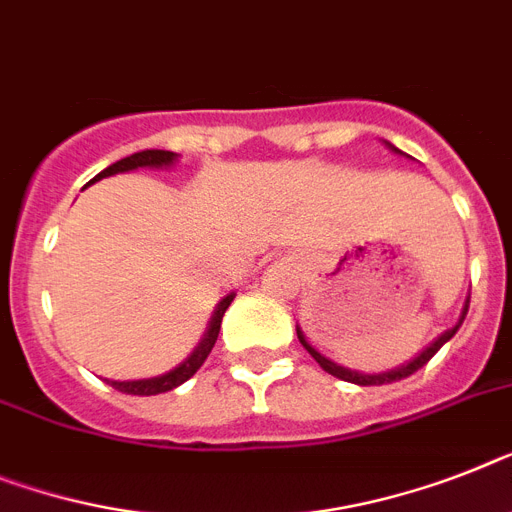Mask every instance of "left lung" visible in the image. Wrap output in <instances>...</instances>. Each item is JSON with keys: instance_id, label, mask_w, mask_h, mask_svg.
Segmentation results:
<instances>
[{"instance_id": "1", "label": "left lung", "mask_w": 512, "mask_h": 512, "mask_svg": "<svg viewBox=\"0 0 512 512\" xmlns=\"http://www.w3.org/2000/svg\"><path fill=\"white\" fill-rule=\"evenodd\" d=\"M385 145H388V148L393 150V153H401V150L395 148V145H390V143H385ZM401 156H403V153H401ZM468 299H471V296H466V302H463V309H461V317H458V322H455L453 328H448V330H445V333H442V336H437L435 341L429 343L427 349L419 351V354H416L414 359H409V362L401 364V367L388 369V372H372V375H367V372H356V369L341 367V364H336V362H333V359H328V356H325V354H320V351H317L315 346H312V343L307 341V338H304V333H302V328H299V325H296V338H299V343H302L304 349H307L309 354H312V359H315V362L320 364V367L325 369V372H328V375L338 377V380L354 382V385H385V382H398V380H403V377L414 375L416 369H422L424 364H427L429 359H432V356H435L437 351H440L442 346H445V343H448L450 338L455 336V333H458V328H461L463 320H466Z\"/></svg>"}]
</instances>
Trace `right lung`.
<instances>
[{
	"label": "right lung",
	"mask_w": 512,
	"mask_h": 512,
	"mask_svg": "<svg viewBox=\"0 0 512 512\" xmlns=\"http://www.w3.org/2000/svg\"><path fill=\"white\" fill-rule=\"evenodd\" d=\"M179 161V156L176 153H171V150H140V153H132V156L122 158V161L111 163V166H106V169L101 171V174H96L93 179H90L88 184L98 182V179H106V176H114V174H124V171H135V169H169V166H174V163ZM85 184V187H88ZM234 291L231 294H226L221 299V302L216 304V309H213V315H210V322H208V330H205V336L200 338V343L195 346V351H192L187 359H184L182 364H176L174 369H169V372H163V375H156V377H145V380H109L111 385L117 390H122V393H130V395H158V393H169V390L179 388L182 382L190 380L192 375H195L197 369L203 367V362L208 359V354L213 351V346H216V338H218V330H221V320H223V312L229 309V304L234 302Z\"/></svg>",
	"instance_id": "add662e5"
}]
</instances>
